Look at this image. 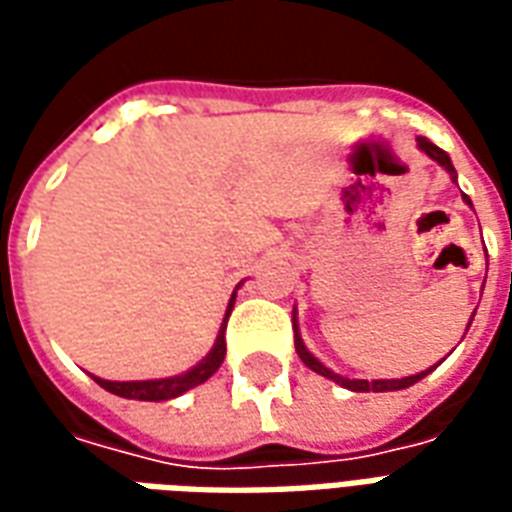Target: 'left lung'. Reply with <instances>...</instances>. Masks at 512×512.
<instances>
[{
  "instance_id": "8db88e82",
  "label": "left lung",
  "mask_w": 512,
  "mask_h": 512,
  "mask_svg": "<svg viewBox=\"0 0 512 512\" xmlns=\"http://www.w3.org/2000/svg\"><path fill=\"white\" fill-rule=\"evenodd\" d=\"M417 145H419V150H422V153H428V156L433 158V161H439L441 167L447 169V172H450V175H452V180H455V167H452L450 156H447V153H444L441 147L433 145V142H430V139H425V136H419ZM463 200L472 205V200H469L466 194H463ZM469 323H472V321H469ZM293 332H296V354L301 356V362L310 367V370H315L318 376L332 378L334 384L345 386V389H351V392H395V389H406V386L417 384L419 378H425L430 373V370H433V367H428V370H422V373H417V376L378 378V381H365V378H343V376H337V373H332V370H329V367H326V365H321V362H318V359H315V356H312L310 351H307V345H304V340H301V334H299L296 312H293Z\"/></svg>"
}]
</instances>
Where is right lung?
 I'll use <instances>...</instances> for the list:
<instances>
[{"mask_svg":"<svg viewBox=\"0 0 512 512\" xmlns=\"http://www.w3.org/2000/svg\"><path fill=\"white\" fill-rule=\"evenodd\" d=\"M238 290V288H235ZM235 304V293L230 304H227V312H224V321L219 326V334H216V343H213L211 354L202 359L200 365L186 370L183 376H172V378H156V381H104V378L93 376L98 384L104 386L106 392H112V395L128 397V400H172V397L183 395V392H189L194 386L205 384L208 378L222 367L224 354H227V343H224V329H227V318H230V312H233Z\"/></svg>","mask_w":512,"mask_h":512,"instance_id":"right-lung-1","label":"right lung"}]
</instances>
